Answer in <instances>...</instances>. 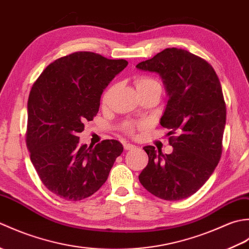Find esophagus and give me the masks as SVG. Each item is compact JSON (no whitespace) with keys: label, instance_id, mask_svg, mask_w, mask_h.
<instances>
[{"label":"esophagus","instance_id":"34e87169","mask_svg":"<svg viewBox=\"0 0 249 249\" xmlns=\"http://www.w3.org/2000/svg\"><path fill=\"white\" fill-rule=\"evenodd\" d=\"M135 145L134 144H130V143H125L124 144V149L126 150V151H128V150H133V149H135Z\"/></svg>","mask_w":249,"mask_h":249}]
</instances>
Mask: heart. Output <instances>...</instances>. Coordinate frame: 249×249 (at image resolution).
Instances as JSON below:
<instances>
[{"mask_svg": "<svg viewBox=\"0 0 249 249\" xmlns=\"http://www.w3.org/2000/svg\"><path fill=\"white\" fill-rule=\"evenodd\" d=\"M135 84H136L137 89H138V91H143V89H153V88H157V89H161L160 82H158L157 80H155L154 78L149 77V76H139V77H137L135 79ZM112 89L113 88L111 87L108 89H106V92L104 93L103 97H102L103 105L107 104L110 94H111V92H112ZM139 127H141V124L133 123V122H127V123L124 125L123 129H124L125 133H127L128 135L133 136L135 134L136 129L139 128Z\"/></svg>", "mask_w": 249, "mask_h": 249, "instance_id": "b5f03b06", "label": "heart"}]
</instances>
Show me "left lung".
<instances>
[{"mask_svg":"<svg viewBox=\"0 0 249 249\" xmlns=\"http://www.w3.org/2000/svg\"><path fill=\"white\" fill-rule=\"evenodd\" d=\"M137 68L161 76L169 99L160 125L168 128L171 154L143 150L149 162L139 176L147 192L168 200L194 195L208 181L223 153L226 103L214 68L187 50L167 48Z\"/></svg>","mask_w":249,"mask_h":249,"instance_id":"left-lung-1","label":"left lung"}]
</instances>
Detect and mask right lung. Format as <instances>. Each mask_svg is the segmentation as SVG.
I'll use <instances>...</instances> for the list:
<instances>
[{
  "label": "right lung",
  "mask_w": 249,
  "mask_h": 249,
  "mask_svg": "<svg viewBox=\"0 0 249 249\" xmlns=\"http://www.w3.org/2000/svg\"><path fill=\"white\" fill-rule=\"evenodd\" d=\"M127 64L73 52L50 63L31 89L25 133L31 161L45 186L63 199L82 200L96 193L123 152L116 140L79 145L77 135L96 116L104 89Z\"/></svg>",
  "instance_id": "add662e5"
}]
</instances>
